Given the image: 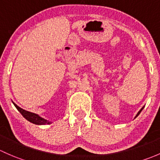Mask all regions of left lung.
<instances>
[{
  "mask_svg": "<svg viewBox=\"0 0 160 160\" xmlns=\"http://www.w3.org/2000/svg\"><path fill=\"white\" fill-rule=\"evenodd\" d=\"M143 108H144V106H143V107H142V108H141V109H140V110H139V112H138V113H137V115H136V117H135V118H136V117H137L138 116H139V114H140V112H142V109H143Z\"/></svg>",
  "mask_w": 160,
  "mask_h": 160,
  "instance_id": "1",
  "label": "left lung"
}]
</instances>
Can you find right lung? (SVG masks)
Returning <instances> with one entry per match:
<instances>
[{
	"label": "right lung",
	"instance_id": "add662e5",
	"mask_svg": "<svg viewBox=\"0 0 160 160\" xmlns=\"http://www.w3.org/2000/svg\"><path fill=\"white\" fill-rule=\"evenodd\" d=\"M13 104L14 105V106L17 108V109L18 110L21 115L28 120V121L34 123L36 125H46V124H50V122H48L47 120H45L44 118H42V117H40L38 115L34 114V113L30 112H28L26 110L23 109V108H20L19 106H18L14 102H13Z\"/></svg>",
	"mask_w": 160,
	"mask_h": 160
}]
</instances>
